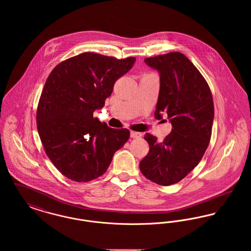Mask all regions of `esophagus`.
<instances>
[{"instance_id":"34e87169","label":"esophagus","mask_w":251,"mask_h":251,"mask_svg":"<svg viewBox=\"0 0 251 251\" xmlns=\"http://www.w3.org/2000/svg\"><path fill=\"white\" fill-rule=\"evenodd\" d=\"M130 136L131 138H139L142 136V133L140 132H136V131H131L130 132Z\"/></svg>"}]
</instances>
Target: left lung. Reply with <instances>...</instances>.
Masks as SVG:
<instances>
[{"instance_id": "left-lung-1", "label": "left lung", "mask_w": 251, "mask_h": 251, "mask_svg": "<svg viewBox=\"0 0 251 251\" xmlns=\"http://www.w3.org/2000/svg\"><path fill=\"white\" fill-rule=\"evenodd\" d=\"M144 62L160 75L156 120L167 114L171 132L163 142L146 133L150 151L139 167L147 179L160 185L179 182L198 166L212 134L214 101L209 85L190 60L169 52Z\"/></svg>"}]
</instances>
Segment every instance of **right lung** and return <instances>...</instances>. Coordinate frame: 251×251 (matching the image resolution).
I'll return each mask as SVG.
<instances>
[{"instance_id": "obj_1", "label": "right lung", "mask_w": 251, "mask_h": 251, "mask_svg": "<svg viewBox=\"0 0 251 251\" xmlns=\"http://www.w3.org/2000/svg\"><path fill=\"white\" fill-rule=\"evenodd\" d=\"M135 60L84 52L49 75L36 112L37 131L46 154L68 179L85 182L101 176L128 141L129 130L112 129L93 113L104 106L115 82Z\"/></svg>"}]
</instances>
